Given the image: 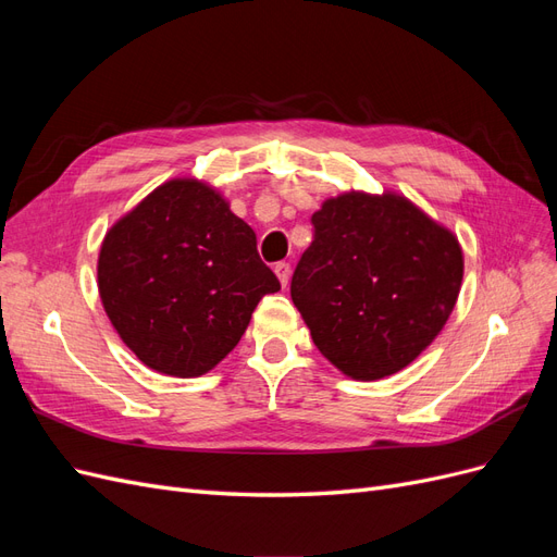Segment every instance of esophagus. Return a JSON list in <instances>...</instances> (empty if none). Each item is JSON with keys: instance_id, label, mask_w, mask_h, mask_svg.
<instances>
[{"instance_id": "esophagus-1", "label": "esophagus", "mask_w": 557, "mask_h": 557, "mask_svg": "<svg viewBox=\"0 0 557 557\" xmlns=\"http://www.w3.org/2000/svg\"><path fill=\"white\" fill-rule=\"evenodd\" d=\"M274 272H276L281 285L285 288V285H288V281H290V264L288 262H276L274 264Z\"/></svg>"}]
</instances>
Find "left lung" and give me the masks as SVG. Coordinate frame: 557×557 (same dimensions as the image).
<instances>
[{"mask_svg":"<svg viewBox=\"0 0 557 557\" xmlns=\"http://www.w3.org/2000/svg\"><path fill=\"white\" fill-rule=\"evenodd\" d=\"M311 223L290 297L318 350L358 381L411 364L458 301V237L397 193L325 199Z\"/></svg>","mask_w":557,"mask_h":557,"instance_id":"obj_1","label":"left lung"}]
</instances>
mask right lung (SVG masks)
Instances as JSON below:
<instances>
[{"label": "right lung", "instance_id": "obj_1", "mask_svg": "<svg viewBox=\"0 0 557 557\" xmlns=\"http://www.w3.org/2000/svg\"><path fill=\"white\" fill-rule=\"evenodd\" d=\"M97 288L134 356L160 374L193 379L239 344L258 301L281 283L221 193L172 178L107 232Z\"/></svg>", "mask_w": 557, "mask_h": 557}]
</instances>
